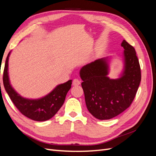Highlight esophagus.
<instances>
[{
	"label": "esophagus",
	"instance_id": "1",
	"mask_svg": "<svg viewBox=\"0 0 156 156\" xmlns=\"http://www.w3.org/2000/svg\"><path fill=\"white\" fill-rule=\"evenodd\" d=\"M81 81L78 79H75L73 80V86H78L81 84Z\"/></svg>",
	"mask_w": 156,
	"mask_h": 156
}]
</instances>
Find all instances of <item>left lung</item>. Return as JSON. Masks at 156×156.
Segmentation results:
<instances>
[{"label":"left lung","mask_w":156,"mask_h":156,"mask_svg":"<svg viewBox=\"0 0 156 156\" xmlns=\"http://www.w3.org/2000/svg\"><path fill=\"white\" fill-rule=\"evenodd\" d=\"M121 46L124 49V70L119 79L107 76V58L96 60L80 70L87 107L99 120L111 119L127 109L139 87L141 72L135 49L125 40Z\"/></svg>","instance_id":"1"}]
</instances>
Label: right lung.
<instances>
[{
	"label": "right lung",
	"mask_w": 156,
	"mask_h": 156,
	"mask_svg": "<svg viewBox=\"0 0 156 156\" xmlns=\"http://www.w3.org/2000/svg\"><path fill=\"white\" fill-rule=\"evenodd\" d=\"M8 53L6 60L3 72V84L6 92L13 104L23 115L35 121H45L51 119L65 101L68 92L72 87V80L61 84L45 97L37 100H29L21 97L12 87L9 81L8 66Z\"/></svg>",
	"instance_id": "obj_1"
}]
</instances>
